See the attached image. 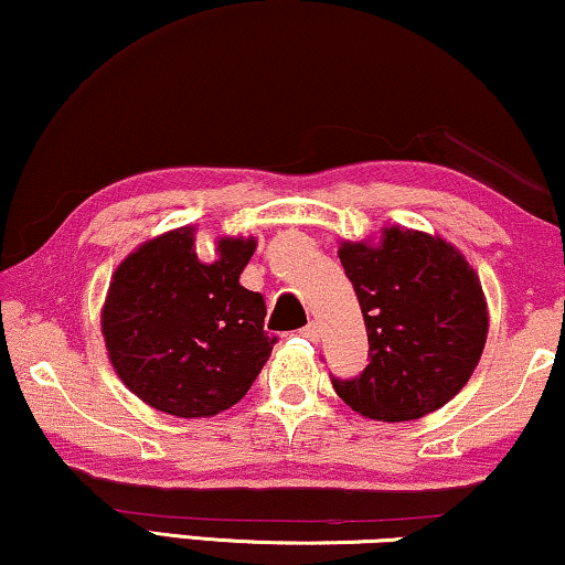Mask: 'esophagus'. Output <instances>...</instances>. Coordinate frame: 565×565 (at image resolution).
Returning <instances> with one entry per match:
<instances>
[{
	"label": "esophagus",
	"instance_id": "34e87169",
	"mask_svg": "<svg viewBox=\"0 0 565 565\" xmlns=\"http://www.w3.org/2000/svg\"><path fill=\"white\" fill-rule=\"evenodd\" d=\"M300 333L306 339H310V341H318V337H321V329H318V323L316 321H310L306 329H300Z\"/></svg>",
	"mask_w": 565,
	"mask_h": 565
}]
</instances>
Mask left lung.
<instances>
[{
    "label": "left lung",
    "instance_id": "1",
    "mask_svg": "<svg viewBox=\"0 0 565 565\" xmlns=\"http://www.w3.org/2000/svg\"><path fill=\"white\" fill-rule=\"evenodd\" d=\"M339 259L354 285L370 364L333 390L362 418L418 420L463 390L489 333L487 296L459 247L440 234L382 226L343 239Z\"/></svg>",
    "mask_w": 565,
    "mask_h": 565
}]
</instances>
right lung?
Masks as SVG:
<instances>
[{"instance_id":"obj_1","label":"right lung","mask_w":565,"mask_h":565,"mask_svg":"<svg viewBox=\"0 0 565 565\" xmlns=\"http://www.w3.org/2000/svg\"><path fill=\"white\" fill-rule=\"evenodd\" d=\"M195 232L170 228L129 252L102 308L117 377L145 405L185 420L239 403L275 343L263 292L239 285L255 236H216V259L201 263Z\"/></svg>"}]
</instances>
